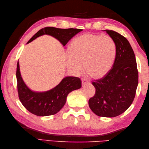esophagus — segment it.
<instances>
[{
    "instance_id": "obj_1",
    "label": "esophagus",
    "mask_w": 149,
    "mask_h": 149,
    "mask_svg": "<svg viewBox=\"0 0 149 149\" xmlns=\"http://www.w3.org/2000/svg\"><path fill=\"white\" fill-rule=\"evenodd\" d=\"M88 83V81L86 79H82V85H83V86H84V85Z\"/></svg>"
}]
</instances>
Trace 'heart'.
Instances as JSON below:
<instances>
[{"instance_id": "obj_1", "label": "heart", "mask_w": 149, "mask_h": 149, "mask_svg": "<svg viewBox=\"0 0 149 149\" xmlns=\"http://www.w3.org/2000/svg\"><path fill=\"white\" fill-rule=\"evenodd\" d=\"M66 62L68 68L76 74L84 67L91 77L105 76L113 65L116 45L109 36L86 33L72 41L68 48Z\"/></svg>"}]
</instances>
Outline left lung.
Segmentation results:
<instances>
[{
  "instance_id": "left-lung-1",
  "label": "left lung",
  "mask_w": 149,
  "mask_h": 149,
  "mask_svg": "<svg viewBox=\"0 0 149 149\" xmlns=\"http://www.w3.org/2000/svg\"><path fill=\"white\" fill-rule=\"evenodd\" d=\"M105 31L115 43V61L105 76L92 83L95 94L88 104L95 115L111 118L121 115L131 105L138 84V72L129 41L115 31Z\"/></svg>"
}]
</instances>
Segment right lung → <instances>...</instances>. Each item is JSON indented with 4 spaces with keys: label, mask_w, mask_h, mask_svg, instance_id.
<instances>
[{
    "label": "right lung",
    "mask_w": 149,
    "mask_h": 149,
    "mask_svg": "<svg viewBox=\"0 0 149 149\" xmlns=\"http://www.w3.org/2000/svg\"><path fill=\"white\" fill-rule=\"evenodd\" d=\"M83 29H59L53 27L43 28L34 34L27 43H29L38 37L44 34L52 36L58 40L65 46L75 35ZM17 80L18 97L20 102L31 113L39 116L55 115L64 106L66 97L71 91L81 87L79 78L68 76L63 78L59 84L49 91L38 92L34 91L27 87L21 76L19 63H17Z\"/></svg>",
    "instance_id": "obj_1"
}]
</instances>
